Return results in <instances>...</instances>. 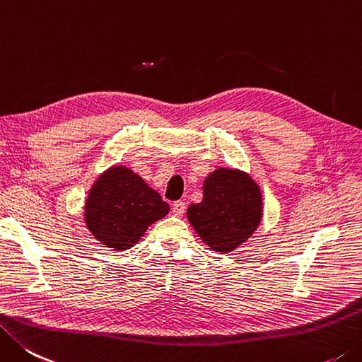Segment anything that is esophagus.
<instances>
[{
  "label": "esophagus",
  "instance_id": "1",
  "mask_svg": "<svg viewBox=\"0 0 362 362\" xmlns=\"http://www.w3.org/2000/svg\"><path fill=\"white\" fill-rule=\"evenodd\" d=\"M172 211H173V214H175V216L181 217V216L184 214V211H186V203L181 202V200L175 202V203H173V208H172Z\"/></svg>",
  "mask_w": 362,
  "mask_h": 362
}]
</instances>
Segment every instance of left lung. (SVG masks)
I'll return each mask as SVG.
<instances>
[{
    "label": "left lung",
    "instance_id": "8db88e82",
    "mask_svg": "<svg viewBox=\"0 0 362 362\" xmlns=\"http://www.w3.org/2000/svg\"><path fill=\"white\" fill-rule=\"evenodd\" d=\"M262 192L247 173L217 168L203 182V200L190 204L187 219L211 249L221 254L240 247L263 216Z\"/></svg>",
    "mask_w": 362,
    "mask_h": 362
}]
</instances>
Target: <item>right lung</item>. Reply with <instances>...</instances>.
<instances>
[{"instance_id": "right-lung-1", "label": "right lung", "mask_w": 362, "mask_h": 362, "mask_svg": "<svg viewBox=\"0 0 362 362\" xmlns=\"http://www.w3.org/2000/svg\"><path fill=\"white\" fill-rule=\"evenodd\" d=\"M168 211V203L141 176L127 167L115 165L93 184L85 203V222L105 247L126 250Z\"/></svg>"}]
</instances>
